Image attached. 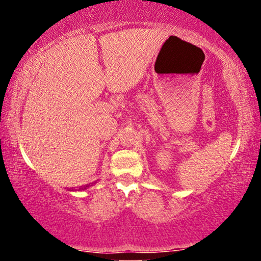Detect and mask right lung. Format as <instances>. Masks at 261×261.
<instances>
[{"label": "right lung", "mask_w": 261, "mask_h": 261, "mask_svg": "<svg viewBox=\"0 0 261 261\" xmlns=\"http://www.w3.org/2000/svg\"><path fill=\"white\" fill-rule=\"evenodd\" d=\"M87 189V185H86V187H84V188H82L81 190H86Z\"/></svg>", "instance_id": "right-lung-1"}]
</instances>
